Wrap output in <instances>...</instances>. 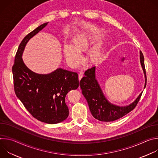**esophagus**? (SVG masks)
Segmentation results:
<instances>
[{
  "instance_id": "1",
  "label": "esophagus",
  "mask_w": 158,
  "mask_h": 158,
  "mask_svg": "<svg viewBox=\"0 0 158 158\" xmlns=\"http://www.w3.org/2000/svg\"><path fill=\"white\" fill-rule=\"evenodd\" d=\"M83 76H84V73L82 72H80L79 74V79L81 80Z\"/></svg>"
}]
</instances>
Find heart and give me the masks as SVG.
<instances>
[{"instance_id":"obj_1","label":"heart","mask_w":158,"mask_h":158,"mask_svg":"<svg viewBox=\"0 0 158 158\" xmlns=\"http://www.w3.org/2000/svg\"><path fill=\"white\" fill-rule=\"evenodd\" d=\"M98 37V32L94 31H87L75 37L71 42V46H66L64 48V54L66 60L71 64L76 65L81 60V57L79 52L85 51L91 42ZM101 56V47L98 45L91 50L88 57L91 62H95L99 60Z\"/></svg>"}]
</instances>
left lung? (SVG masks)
Returning <instances> with one entry per match:
<instances>
[{
  "label": "left lung",
  "mask_w": 158,
  "mask_h": 158,
  "mask_svg": "<svg viewBox=\"0 0 158 158\" xmlns=\"http://www.w3.org/2000/svg\"><path fill=\"white\" fill-rule=\"evenodd\" d=\"M140 60L145 74L146 83L144 87H146L147 79L144 59L142 52H140ZM95 69V67L88 69L84 73L85 76L80 81L82 93L87 100L89 109L94 118L104 122L114 121L126 115L136 107L141 97L142 93L134 102L127 106L119 107L112 104L105 98L96 79Z\"/></svg>",
  "instance_id": "left-lung-1"
}]
</instances>
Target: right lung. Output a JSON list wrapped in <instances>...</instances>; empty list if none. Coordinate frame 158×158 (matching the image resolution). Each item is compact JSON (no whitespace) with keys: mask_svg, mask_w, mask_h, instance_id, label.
Wrapping results in <instances>:
<instances>
[{"mask_svg":"<svg viewBox=\"0 0 158 158\" xmlns=\"http://www.w3.org/2000/svg\"><path fill=\"white\" fill-rule=\"evenodd\" d=\"M48 24L44 23L28 34L20 42L12 66L14 91L29 113L48 124L60 123L69 116L66 94L79 87L77 73L57 69L48 74L31 71L22 59L29 40Z\"/></svg>","mask_w":158,"mask_h":158,"instance_id":"obj_1","label":"right lung"}]
</instances>
